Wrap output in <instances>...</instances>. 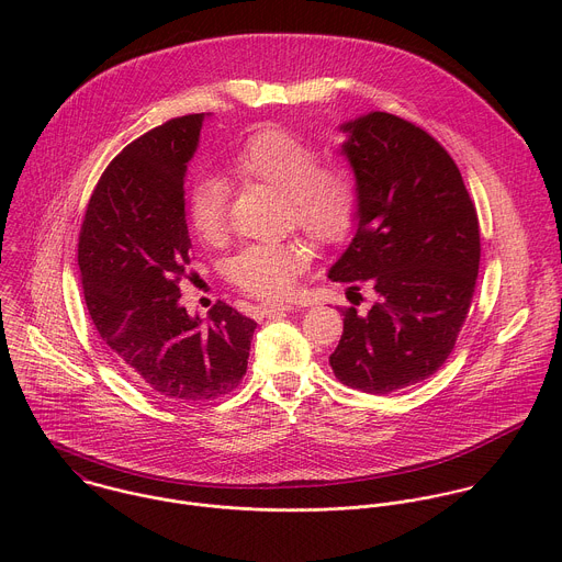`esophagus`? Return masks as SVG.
Masks as SVG:
<instances>
[{
	"label": "esophagus",
	"mask_w": 562,
	"mask_h": 562,
	"mask_svg": "<svg viewBox=\"0 0 562 562\" xmlns=\"http://www.w3.org/2000/svg\"><path fill=\"white\" fill-rule=\"evenodd\" d=\"M289 311H293V304H278V302H273V304L256 306V315L258 317H276V315L289 313Z\"/></svg>",
	"instance_id": "obj_1"
}]
</instances>
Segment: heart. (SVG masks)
<instances>
[{"label":"heart","mask_w":562,"mask_h":562,"mask_svg":"<svg viewBox=\"0 0 562 562\" xmlns=\"http://www.w3.org/2000/svg\"><path fill=\"white\" fill-rule=\"evenodd\" d=\"M319 150L284 128L251 135L231 159L239 180L265 182L284 195L289 217L315 243H338L358 213V182L342 165H319ZM228 184L220 176H200L189 193V224L206 245L226 233ZM306 254L300 245H249L228 262V278L251 295L286 297L295 291Z\"/></svg>","instance_id":"1"}]
</instances>
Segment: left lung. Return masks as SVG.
I'll use <instances>...</instances> for the list:
<instances>
[{"mask_svg":"<svg viewBox=\"0 0 562 562\" xmlns=\"http://www.w3.org/2000/svg\"><path fill=\"white\" fill-rule=\"evenodd\" d=\"M340 131L360 198L356 235L329 278L349 293L369 286L373 304L342 311L329 364L342 384L384 395L427 380L453 351L475 289L480 228L456 162L427 131L380 111Z\"/></svg>","mask_w":562,"mask_h":562,"instance_id":"1","label":"left lung"}]
</instances>
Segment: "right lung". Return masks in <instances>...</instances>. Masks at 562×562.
Here are the masks:
<instances>
[{"label": "right lung", "instance_id": "obj_1", "mask_svg": "<svg viewBox=\"0 0 562 562\" xmlns=\"http://www.w3.org/2000/svg\"><path fill=\"white\" fill-rule=\"evenodd\" d=\"M206 117H176L131 142L102 173L77 247L102 340L146 393L171 405L231 393L247 373L258 327L226 302L206 319L180 304L193 262L184 178Z\"/></svg>", "mask_w": 562, "mask_h": 562}]
</instances>
